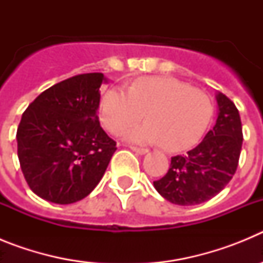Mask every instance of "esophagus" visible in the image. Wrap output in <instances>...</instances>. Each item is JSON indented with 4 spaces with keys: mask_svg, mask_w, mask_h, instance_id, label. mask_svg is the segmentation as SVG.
<instances>
[{
    "mask_svg": "<svg viewBox=\"0 0 263 263\" xmlns=\"http://www.w3.org/2000/svg\"><path fill=\"white\" fill-rule=\"evenodd\" d=\"M132 150H133V152H136V153H138V154H141V155H145V154H147L148 153V150L147 148H143V147H137V146H132Z\"/></svg>",
    "mask_w": 263,
    "mask_h": 263,
    "instance_id": "1",
    "label": "esophagus"
}]
</instances>
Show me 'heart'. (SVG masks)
Segmentation results:
<instances>
[{"mask_svg":"<svg viewBox=\"0 0 263 263\" xmlns=\"http://www.w3.org/2000/svg\"><path fill=\"white\" fill-rule=\"evenodd\" d=\"M147 111L148 121L125 132L127 141L162 143L168 152L191 147L211 124L213 105L210 96L174 78L138 79L129 89L113 87L103 95L100 117L113 134L137 122Z\"/></svg>","mask_w":263,"mask_h":263,"instance_id":"heart-1","label":"heart"}]
</instances>
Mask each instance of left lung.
<instances>
[{"label":"left lung","mask_w":263,"mask_h":263,"mask_svg":"<svg viewBox=\"0 0 263 263\" xmlns=\"http://www.w3.org/2000/svg\"><path fill=\"white\" fill-rule=\"evenodd\" d=\"M217 120L204 139L185 155L171 158L166 175L154 187L170 203L196 205L210 200L231 182L238 166L242 125L238 109L218 92Z\"/></svg>","instance_id":"left-lung-1"}]
</instances>
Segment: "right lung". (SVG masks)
Segmentation results:
<instances>
[{
    "label": "right lung",
    "mask_w": 263,
    "mask_h": 263,
    "mask_svg": "<svg viewBox=\"0 0 263 263\" xmlns=\"http://www.w3.org/2000/svg\"><path fill=\"white\" fill-rule=\"evenodd\" d=\"M99 72L63 80L42 92L17 130L18 159L31 191L55 204L87 197L105 174L116 142L100 125Z\"/></svg>",
    "instance_id": "add662e5"
}]
</instances>
